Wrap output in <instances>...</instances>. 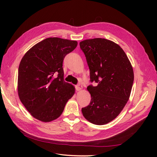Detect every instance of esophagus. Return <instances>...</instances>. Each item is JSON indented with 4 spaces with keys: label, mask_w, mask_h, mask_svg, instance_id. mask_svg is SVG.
I'll return each instance as SVG.
<instances>
[{
    "label": "esophagus",
    "mask_w": 157,
    "mask_h": 157,
    "mask_svg": "<svg viewBox=\"0 0 157 157\" xmlns=\"http://www.w3.org/2000/svg\"><path fill=\"white\" fill-rule=\"evenodd\" d=\"M81 89H82V86L80 84H78L76 86V90H77V91H79V90H80Z\"/></svg>",
    "instance_id": "34e87169"
}]
</instances>
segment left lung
I'll use <instances>...</instances> for the list:
<instances>
[{"instance_id": "obj_1", "label": "left lung", "mask_w": 157, "mask_h": 157, "mask_svg": "<svg viewBox=\"0 0 157 157\" xmlns=\"http://www.w3.org/2000/svg\"><path fill=\"white\" fill-rule=\"evenodd\" d=\"M80 48L90 69L87 90L91 95L89 105L82 108L83 116L94 124L102 125L119 115L130 98L134 71L126 54L120 46L101 38L85 40Z\"/></svg>"}]
</instances>
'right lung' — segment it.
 I'll list each match as a JSON object with an SVG mask.
<instances>
[{
  "label": "right lung",
  "mask_w": 157,
  "mask_h": 157,
  "mask_svg": "<svg viewBox=\"0 0 157 157\" xmlns=\"http://www.w3.org/2000/svg\"><path fill=\"white\" fill-rule=\"evenodd\" d=\"M77 42L51 37L37 43L23 57L18 69V95L31 115L50 122L63 113L75 88L65 82L63 61Z\"/></svg>",
  "instance_id": "1"
}]
</instances>
